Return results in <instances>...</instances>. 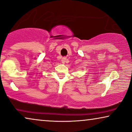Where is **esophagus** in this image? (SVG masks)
Masks as SVG:
<instances>
[{"label": "esophagus", "instance_id": "esophagus-1", "mask_svg": "<svg viewBox=\"0 0 132 132\" xmlns=\"http://www.w3.org/2000/svg\"><path fill=\"white\" fill-rule=\"evenodd\" d=\"M67 61H68V59H66V58H65V57L63 58V59L61 60V61H62L63 63H64L65 62H66Z\"/></svg>", "mask_w": 132, "mask_h": 132}]
</instances>
